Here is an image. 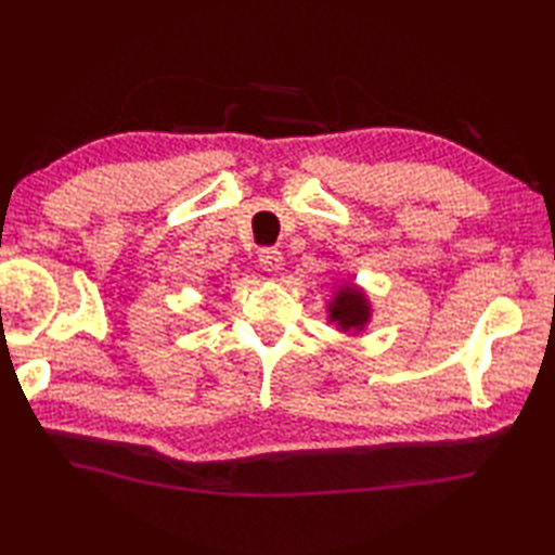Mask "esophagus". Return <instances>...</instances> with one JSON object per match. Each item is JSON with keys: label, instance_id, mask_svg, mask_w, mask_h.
Wrapping results in <instances>:
<instances>
[{"label": "esophagus", "instance_id": "esophagus-1", "mask_svg": "<svg viewBox=\"0 0 555 555\" xmlns=\"http://www.w3.org/2000/svg\"><path fill=\"white\" fill-rule=\"evenodd\" d=\"M259 264L264 271H281L284 269V255L276 247H264V250H259Z\"/></svg>", "mask_w": 555, "mask_h": 555}]
</instances>
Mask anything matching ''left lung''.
I'll return each mask as SVG.
<instances>
[{"mask_svg":"<svg viewBox=\"0 0 555 555\" xmlns=\"http://www.w3.org/2000/svg\"><path fill=\"white\" fill-rule=\"evenodd\" d=\"M370 317L372 308L362 288H358L356 284L338 286L334 300L328 302V322H336L340 332L358 334L367 326Z\"/></svg>","mask_w":555,"mask_h":555,"instance_id":"left-lung-1","label":"left lung"}]
</instances>
